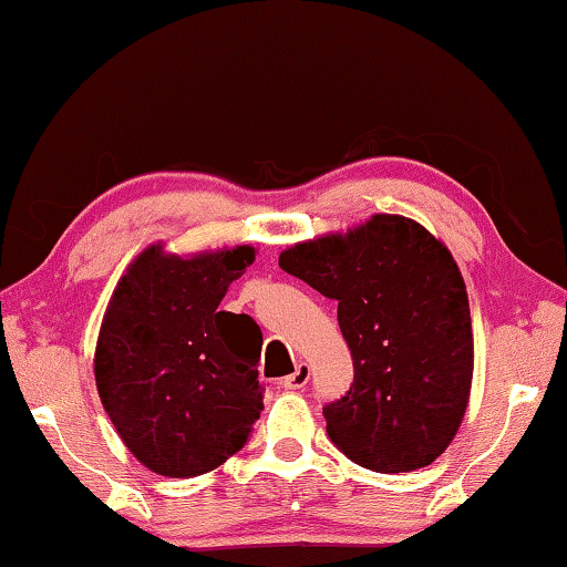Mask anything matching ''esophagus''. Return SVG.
<instances>
[{
    "instance_id": "obj_1",
    "label": "esophagus",
    "mask_w": 567,
    "mask_h": 567,
    "mask_svg": "<svg viewBox=\"0 0 567 567\" xmlns=\"http://www.w3.org/2000/svg\"><path fill=\"white\" fill-rule=\"evenodd\" d=\"M307 380H310V364L300 362L295 368V372H290V375L282 380V388L285 390H302L307 385Z\"/></svg>"
}]
</instances>
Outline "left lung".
Segmentation results:
<instances>
[{
	"mask_svg": "<svg viewBox=\"0 0 567 567\" xmlns=\"http://www.w3.org/2000/svg\"><path fill=\"white\" fill-rule=\"evenodd\" d=\"M285 272L338 302L354 380L322 408L352 463L410 473L445 453L473 382V324L450 249L400 215L280 255Z\"/></svg>",
	"mask_w": 567,
	"mask_h": 567,
	"instance_id": "8db88e82",
	"label": "left lung"
}]
</instances>
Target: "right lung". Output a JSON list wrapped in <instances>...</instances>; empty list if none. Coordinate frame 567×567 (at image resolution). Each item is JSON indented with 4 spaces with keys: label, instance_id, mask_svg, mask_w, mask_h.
Returning a JSON list of instances; mask_svg holds the SVG:
<instances>
[{
    "label": "right lung",
    "instance_id": "1",
    "mask_svg": "<svg viewBox=\"0 0 567 567\" xmlns=\"http://www.w3.org/2000/svg\"><path fill=\"white\" fill-rule=\"evenodd\" d=\"M255 249L177 257L147 247L104 312L94 378L130 453L152 473L195 477L243 450L262 410V332L219 310Z\"/></svg>",
    "mask_w": 567,
    "mask_h": 567
}]
</instances>
